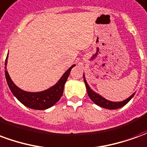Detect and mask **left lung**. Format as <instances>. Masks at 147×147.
<instances>
[{"label": "left lung", "instance_id": "left-lung-1", "mask_svg": "<svg viewBox=\"0 0 147 147\" xmlns=\"http://www.w3.org/2000/svg\"><path fill=\"white\" fill-rule=\"evenodd\" d=\"M83 80H84V83H85V85H86L87 94H88V96L90 97V98L91 99L96 105H99V106H101L102 108L108 109H117L121 108V107H123V105H126L127 103L129 102L130 100L132 98L133 96H134V94H132L131 96H130L128 98H127L126 100H124L123 102H110V101H108V100H106L104 98H102V96L96 94L95 92H94L92 90L90 89V87L87 84V83H86L84 76H83Z\"/></svg>", "mask_w": 147, "mask_h": 147}]
</instances>
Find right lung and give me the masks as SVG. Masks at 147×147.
<instances>
[{"instance_id": "obj_1", "label": "right lung", "mask_w": 147, "mask_h": 147, "mask_svg": "<svg viewBox=\"0 0 147 147\" xmlns=\"http://www.w3.org/2000/svg\"><path fill=\"white\" fill-rule=\"evenodd\" d=\"M7 58L8 57H6L5 65L7 64ZM74 66L76 65L74 64L68 68V70L66 71V72L63 75V76L61 77V80L58 81L56 85L42 92L30 93L20 89L11 81L7 70H5V77H6L7 83L11 91L22 104H24L28 108L43 110V109L50 108L60 100L61 96L63 95L64 84L69 76L71 68ZM5 68H6V66H5Z\"/></svg>"}]
</instances>
